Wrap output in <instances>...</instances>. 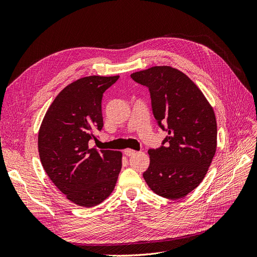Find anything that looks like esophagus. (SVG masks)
Masks as SVG:
<instances>
[{
  "label": "esophagus",
  "instance_id": "esophagus-1",
  "mask_svg": "<svg viewBox=\"0 0 257 257\" xmlns=\"http://www.w3.org/2000/svg\"><path fill=\"white\" fill-rule=\"evenodd\" d=\"M137 152L133 149H125L124 150V154L126 155V157H133V155H135Z\"/></svg>",
  "mask_w": 257,
  "mask_h": 257
}]
</instances>
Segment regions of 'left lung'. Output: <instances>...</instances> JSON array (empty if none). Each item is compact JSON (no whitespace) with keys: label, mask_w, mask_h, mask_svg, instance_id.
I'll use <instances>...</instances> for the list:
<instances>
[{"label":"left lung","mask_w":257,"mask_h":257,"mask_svg":"<svg viewBox=\"0 0 257 257\" xmlns=\"http://www.w3.org/2000/svg\"><path fill=\"white\" fill-rule=\"evenodd\" d=\"M131 77L149 89L152 113L168 133L162 146L148 150L144 179L158 195L182 198L203 181L215 154L213 109L196 84L174 67L153 66Z\"/></svg>","instance_id":"1"}]
</instances>
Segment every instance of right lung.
<instances>
[{
  "instance_id": "obj_1",
  "label": "right lung",
  "mask_w": 257,
  "mask_h": 257,
  "mask_svg": "<svg viewBox=\"0 0 257 257\" xmlns=\"http://www.w3.org/2000/svg\"><path fill=\"white\" fill-rule=\"evenodd\" d=\"M119 76L83 77L62 90L46 112L38 133V152L46 174L76 205L90 208L113 191L122 153L96 151L90 141L103 128L104 92Z\"/></svg>"
}]
</instances>
